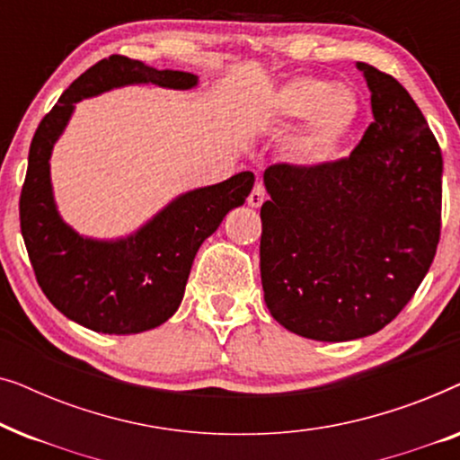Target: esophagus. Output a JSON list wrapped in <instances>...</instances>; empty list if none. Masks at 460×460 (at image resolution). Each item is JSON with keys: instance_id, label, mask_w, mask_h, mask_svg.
Returning <instances> with one entry per match:
<instances>
[{"instance_id": "1", "label": "esophagus", "mask_w": 460, "mask_h": 460, "mask_svg": "<svg viewBox=\"0 0 460 460\" xmlns=\"http://www.w3.org/2000/svg\"><path fill=\"white\" fill-rule=\"evenodd\" d=\"M268 199V194H266V188H263V184L261 181H257V184L253 186V190H251V194H249V205L251 207H261V203L263 200Z\"/></svg>"}]
</instances>
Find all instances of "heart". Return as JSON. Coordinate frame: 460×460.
Wrapping results in <instances>:
<instances>
[{
	"mask_svg": "<svg viewBox=\"0 0 460 460\" xmlns=\"http://www.w3.org/2000/svg\"><path fill=\"white\" fill-rule=\"evenodd\" d=\"M280 119L305 121L293 142V156L304 165H318L335 156L358 117L354 93L329 81L301 77L282 87L276 100Z\"/></svg>",
	"mask_w": 460,
	"mask_h": 460,
	"instance_id": "obj_1",
	"label": "heart"
}]
</instances>
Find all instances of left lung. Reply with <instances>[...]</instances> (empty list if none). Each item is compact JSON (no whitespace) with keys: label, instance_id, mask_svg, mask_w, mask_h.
Listing matches in <instances>:
<instances>
[{"label":"left lung","instance_id":"1","mask_svg":"<svg viewBox=\"0 0 460 460\" xmlns=\"http://www.w3.org/2000/svg\"><path fill=\"white\" fill-rule=\"evenodd\" d=\"M358 68L375 119L349 156L263 173V299L276 323L316 341L392 323L429 272L442 230L436 136L398 79Z\"/></svg>","mask_w":460,"mask_h":460}]
</instances>
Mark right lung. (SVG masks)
Listing matches in <instances>:
<instances>
[{"instance_id": "obj_1", "label": "right lung", "mask_w": 460, "mask_h": 460, "mask_svg": "<svg viewBox=\"0 0 460 460\" xmlns=\"http://www.w3.org/2000/svg\"><path fill=\"white\" fill-rule=\"evenodd\" d=\"M131 84L190 90L197 75L156 71L112 54L68 85L37 128L21 192V232L41 291L56 310L85 329L131 335L172 318L184 297L194 255L226 213L241 207L255 175L241 172L172 200L136 234L121 241L84 238L62 222L49 184V156L75 102Z\"/></svg>"}]
</instances>
